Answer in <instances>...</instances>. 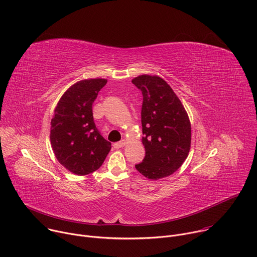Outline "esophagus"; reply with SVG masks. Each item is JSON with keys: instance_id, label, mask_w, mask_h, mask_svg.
I'll use <instances>...</instances> for the list:
<instances>
[{"instance_id": "1", "label": "esophagus", "mask_w": 257, "mask_h": 257, "mask_svg": "<svg viewBox=\"0 0 257 257\" xmlns=\"http://www.w3.org/2000/svg\"><path fill=\"white\" fill-rule=\"evenodd\" d=\"M125 144H126V140H125V139H122L121 141L116 142V143L114 144V148H115V149H121V148H123V146H125Z\"/></svg>"}]
</instances>
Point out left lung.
I'll list each match as a JSON object with an SVG mask.
<instances>
[{"label":"left lung","mask_w":257,"mask_h":257,"mask_svg":"<svg viewBox=\"0 0 257 257\" xmlns=\"http://www.w3.org/2000/svg\"><path fill=\"white\" fill-rule=\"evenodd\" d=\"M132 83L141 90L142 144L145 157L136 170L151 180L174 174L191 146V124L181 100L160 76L140 75Z\"/></svg>","instance_id":"obj_1"}]
</instances>
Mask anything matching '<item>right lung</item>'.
Here are the masks:
<instances>
[{
	"label": "right lung",
	"instance_id": "add662e5",
	"mask_svg": "<svg viewBox=\"0 0 257 257\" xmlns=\"http://www.w3.org/2000/svg\"><path fill=\"white\" fill-rule=\"evenodd\" d=\"M106 82L102 78L80 80L65 91L55 107L50 134L53 152L64 168L78 176L96 171L112 149L92 115V103Z\"/></svg>",
	"mask_w": 257,
	"mask_h": 257
}]
</instances>
